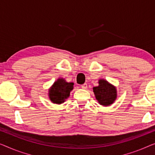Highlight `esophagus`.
<instances>
[{
    "mask_svg": "<svg viewBox=\"0 0 155 155\" xmlns=\"http://www.w3.org/2000/svg\"><path fill=\"white\" fill-rule=\"evenodd\" d=\"M81 86V88H82L83 89H86V88H87V84H82Z\"/></svg>",
    "mask_w": 155,
    "mask_h": 155,
    "instance_id": "1",
    "label": "esophagus"
}]
</instances>
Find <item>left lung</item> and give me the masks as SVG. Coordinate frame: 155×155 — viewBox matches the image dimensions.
Masks as SVG:
<instances>
[{
  "mask_svg": "<svg viewBox=\"0 0 155 155\" xmlns=\"http://www.w3.org/2000/svg\"><path fill=\"white\" fill-rule=\"evenodd\" d=\"M98 84V86L93 87V88L95 98L98 103L104 107L112 104L117 97L116 86L102 78H100Z\"/></svg>",
  "mask_w": 155,
  "mask_h": 155,
  "instance_id": "8db88e82",
  "label": "left lung"
}]
</instances>
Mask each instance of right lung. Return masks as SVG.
<instances>
[{"instance_id":"right-lung-1","label":"right lung","mask_w":155,"mask_h":155,"mask_svg":"<svg viewBox=\"0 0 155 155\" xmlns=\"http://www.w3.org/2000/svg\"><path fill=\"white\" fill-rule=\"evenodd\" d=\"M74 89V83L67 82L63 78L57 79L48 89L49 99L54 104H60L65 102Z\"/></svg>"}]
</instances>
